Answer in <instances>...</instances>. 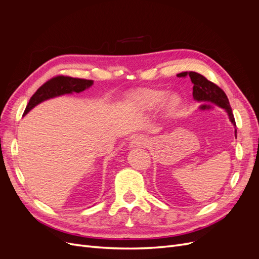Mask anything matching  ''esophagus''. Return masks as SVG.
Listing matches in <instances>:
<instances>
[{
	"label": "esophagus",
	"mask_w": 259,
	"mask_h": 259,
	"mask_svg": "<svg viewBox=\"0 0 259 259\" xmlns=\"http://www.w3.org/2000/svg\"><path fill=\"white\" fill-rule=\"evenodd\" d=\"M148 146V139L145 136H134L132 138L130 143V148H140V147H147Z\"/></svg>",
	"instance_id": "esophagus-1"
}]
</instances>
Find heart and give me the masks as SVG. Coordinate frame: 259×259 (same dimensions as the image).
<instances>
[{
    "mask_svg": "<svg viewBox=\"0 0 259 259\" xmlns=\"http://www.w3.org/2000/svg\"><path fill=\"white\" fill-rule=\"evenodd\" d=\"M161 104L163 113L170 116L179 110L182 106V98L176 93L166 95L164 91L153 89H138L130 96V105L139 113L152 112Z\"/></svg>",
    "mask_w": 259,
    "mask_h": 259,
    "instance_id": "heart-1",
    "label": "heart"
}]
</instances>
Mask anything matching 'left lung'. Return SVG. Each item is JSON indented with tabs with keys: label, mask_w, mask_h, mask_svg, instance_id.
Returning a JSON list of instances; mask_svg holds the SVG:
<instances>
[{
	"label": "left lung",
	"mask_w": 259,
	"mask_h": 259,
	"mask_svg": "<svg viewBox=\"0 0 259 259\" xmlns=\"http://www.w3.org/2000/svg\"><path fill=\"white\" fill-rule=\"evenodd\" d=\"M177 76H189L193 84V99L197 100L198 103H202V101L213 103L218 107L223 108L227 112V114H228L230 122L236 126V121H234V116L231 110V107L229 105V100L227 98L225 92L221 88H218V86L213 82L208 81L205 76L193 71L178 73ZM234 135H236L237 138V130L234 131Z\"/></svg>",
	"instance_id": "left-lung-1"
}]
</instances>
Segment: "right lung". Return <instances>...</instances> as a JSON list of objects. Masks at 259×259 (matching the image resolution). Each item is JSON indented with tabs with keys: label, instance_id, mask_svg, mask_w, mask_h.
<instances>
[{
	"label": "right lung",
	"instance_id": "obj_1",
	"mask_svg": "<svg viewBox=\"0 0 259 259\" xmlns=\"http://www.w3.org/2000/svg\"><path fill=\"white\" fill-rule=\"evenodd\" d=\"M93 84L94 81L92 80L75 79V77L64 75L53 77L52 80L43 84L41 88L34 93V95L30 98L29 103L26 107V110L23 112V115H26L29 111L32 110L35 106L43 103L45 100L66 95V94L81 93L86 89H90Z\"/></svg>",
	"mask_w": 259,
	"mask_h": 259
}]
</instances>
